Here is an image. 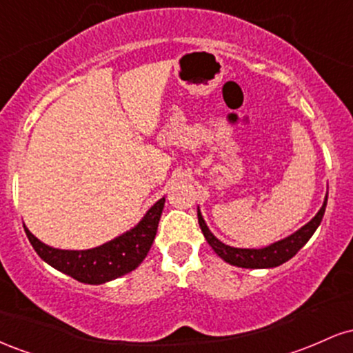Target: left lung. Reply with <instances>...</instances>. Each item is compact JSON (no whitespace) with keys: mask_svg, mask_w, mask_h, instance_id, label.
Listing matches in <instances>:
<instances>
[{"mask_svg":"<svg viewBox=\"0 0 353 353\" xmlns=\"http://www.w3.org/2000/svg\"><path fill=\"white\" fill-rule=\"evenodd\" d=\"M329 196V194H327ZM327 196L323 201L322 208L315 217L310 222H307L303 228H301L297 232H294L292 236L282 239V241L274 242V244L262 247V249H237V247H230L224 242H221L219 239L210 232L205 221L202 219L201 210L197 209V219H199V225L202 234H204L205 241L209 242V245L212 247L214 252L219 257L224 259L225 262H229L230 265L242 267V269H270V267H277L287 262L289 259H292L303 245L309 242L312 234L317 230V228L322 222L323 214H325V205H327Z\"/></svg>","mask_w":353,"mask_h":353,"instance_id":"left-lung-1","label":"left lung"}]
</instances>
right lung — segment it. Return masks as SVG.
I'll return each instance as SVG.
<instances>
[{
	"label": "right lung",
	"instance_id": "add662e5",
	"mask_svg": "<svg viewBox=\"0 0 353 353\" xmlns=\"http://www.w3.org/2000/svg\"><path fill=\"white\" fill-rule=\"evenodd\" d=\"M165 199H159L141 219L139 224L106 244L88 250H63L43 244L24 228L36 254L59 272L91 285L114 281L134 270L151 249Z\"/></svg>",
	"mask_w": 353,
	"mask_h": 353
}]
</instances>
